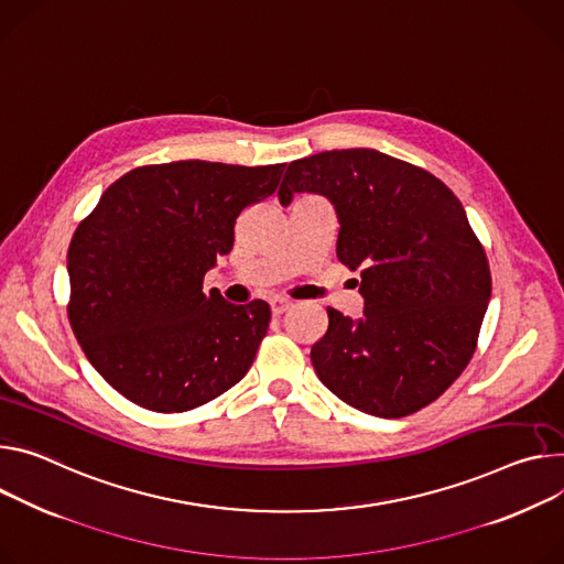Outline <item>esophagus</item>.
Masks as SVG:
<instances>
[{"label": "esophagus", "instance_id": "1", "mask_svg": "<svg viewBox=\"0 0 564 564\" xmlns=\"http://www.w3.org/2000/svg\"><path fill=\"white\" fill-rule=\"evenodd\" d=\"M292 301H288V299H272V315L274 317H281L283 313H288L290 308H292Z\"/></svg>", "mask_w": 564, "mask_h": 564}]
</instances>
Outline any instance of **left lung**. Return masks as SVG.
<instances>
[{
	"label": "left lung",
	"instance_id": "left-lung-1",
	"mask_svg": "<svg viewBox=\"0 0 564 564\" xmlns=\"http://www.w3.org/2000/svg\"><path fill=\"white\" fill-rule=\"evenodd\" d=\"M324 195L337 259L360 270L365 315L328 308L311 360L339 400L402 419L436 400L470 362L490 301V268L464 204L434 175L371 148L326 150L288 166L279 199Z\"/></svg>",
	"mask_w": 564,
	"mask_h": 564
}]
</instances>
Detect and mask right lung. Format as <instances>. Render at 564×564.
Instances as JSON below:
<instances>
[{"mask_svg":"<svg viewBox=\"0 0 564 564\" xmlns=\"http://www.w3.org/2000/svg\"><path fill=\"white\" fill-rule=\"evenodd\" d=\"M285 164L171 162L119 177L78 225L69 322L91 367L150 412H188L249 371L270 305L229 303L202 279L234 247L240 212L272 195Z\"/></svg>","mask_w":564,"mask_h":564,"instance_id":"1","label":"right lung"}]
</instances>
